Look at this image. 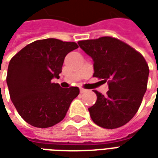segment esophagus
<instances>
[{
  "instance_id": "1",
  "label": "esophagus",
  "mask_w": 158,
  "mask_h": 158,
  "mask_svg": "<svg viewBox=\"0 0 158 158\" xmlns=\"http://www.w3.org/2000/svg\"><path fill=\"white\" fill-rule=\"evenodd\" d=\"M87 91V89H83V88H80V93H85Z\"/></svg>"
}]
</instances>
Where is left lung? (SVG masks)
Wrapping results in <instances>:
<instances>
[{"label": "left lung", "mask_w": 158, "mask_h": 158, "mask_svg": "<svg viewBox=\"0 0 158 158\" xmlns=\"http://www.w3.org/2000/svg\"><path fill=\"white\" fill-rule=\"evenodd\" d=\"M78 44L93 59V76L108 84L106 96L94 90L96 102L88 109L93 122L105 129L124 125L135 115L146 91V60L128 44L109 36Z\"/></svg>", "instance_id": "1"}]
</instances>
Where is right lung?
I'll return each mask as SVG.
<instances>
[{"label": "right lung", "instance_id": "1", "mask_svg": "<svg viewBox=\"0 0 158 158\" xmlns=\"http://www.w3.org/2000/svg\"><path fill=\"white\" fill-rule=\"evenodd\" d=\"M78 47L75 42L40 40L11 59L6 75L10 98L30 125L44 129L61 122L79 94L78 87L65 89L52 82L59 78L67 54Z\"/></svg>", "mask_w": 158, "mask_h": 158}]
</instances>
